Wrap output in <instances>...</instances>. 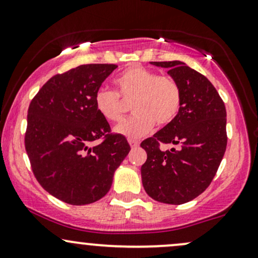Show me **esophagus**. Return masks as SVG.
<instances>
[{
    "mask_svg": "<svg viewBox=\"0 0 258 258\" xmlns=\"http://www.w3.org/2000/svg\"><path fill=\"white\" fill-rule=\"evenodd\" d=\"M128 143H130V145H131L132 149H136L139 147V142L135 141V139H128Z\"/></svg>",
    "mask_w": 258,
    "mask_h": 258,
    "instance_id": "34e87169",
    "label": "esophagus"
}]
</instances>
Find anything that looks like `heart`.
Instances as JSON below:
<instances>
[{
    "label": "heart",
    "mask_w": 258,
    "mask_h": 258,
    "mask_svg": "<svg viewBox=\"0 0 258 258\" xmlns=\"http://www.w3.org/2000/svg\"><path fill=\"white\" fill-rule=\"evenodd\" d=\"M116 92L99 89L95 94L96 109L105 120L120 122L125 116L123 101L132 102L135 116L115 131L127 138L137 139L157 126L164 127L178 116L182 103L179 83L172 77L160 76L143 66H132L114 79Z\"/></svg>",
    "instance_id": "b5f03b06"
}]
</instances>
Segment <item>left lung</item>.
I'll return each instance as SVG.
<instances>
[{
  "label": "left lung",
  "instance_id": "obj_1",
  "mask_svg": "<svg viewBox=\"0 0 258 258\" xmlns=\"http://www.w3.org/2000/svg\"><path fill=\"white\" fill-rule=\"evenodd\" d=\"M151 63L167 68V73L179 83L182 103L172 123L142 142L148 154L141 168L143 186L155 201L184 204L207 190L225 155V103L213 84L184 62ZM161 144L178 148L161 151Z\"/></svg>",
  "mask_w": 258,
  "mask_h": 258
}]
</instances>
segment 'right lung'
<instances>
[{
  "label": "right lung",
  "instance_id": "obj_1",
  "mask_svg": "<svg viewBox=\"0 0 258 258\" xmlns=\"http://www.w3.org/2000/svg\"><path fill=\"white\" fill-rule=\"evenodd\" d=\"M116 64H82L40 88L27 111L25 149L32 172L51 196L73 206L101 200L130 153L127 139L111 133L96 109L95 94ZM103 139L96 147L90 142Z\"/></svg>",
  "mask_w": 258,
  "mask_h": 258
}]
</instances>
